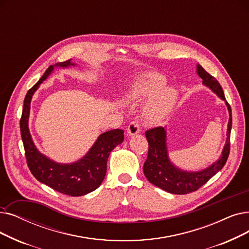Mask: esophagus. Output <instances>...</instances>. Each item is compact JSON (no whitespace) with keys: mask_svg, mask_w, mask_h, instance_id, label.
<instances>
[{"mask_svg":"<svg viewBox=\"0 0 249 249\" xmlns=\"http://www.w3.org/2000/svg\"><path fill=\"white\" fill-rule=\"evenodd\" d=\"M140 131V127H139V123L138 121H132L130 124L128 125L127 127V134L129 136H132V135H135L137 134L138 132Z\"/></svg>","mask_w":249,"mask_h":249,"instance_id":"1","label":"esophagus"}]
</instances>
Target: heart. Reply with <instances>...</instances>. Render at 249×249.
<instances>
[{"label": "heart", "mask_w": 249, "mask_h": 249, "mask_svg": "<svg viewBox=\"0 0 249 249\" xmlns=\"http://www.w3.org/2000/svg\"><path fill=\"white\" fill-rule=\"evenodd\" d=\"M165 84V77L160 74L149 73L137 79L128 92L129 98L135 102H143L155 95L145 111V121L148 124L163 121L174 106L175 90L170 88L163 89Z\"/></svg>", "instance_id": "heart-1"}]
</instances>
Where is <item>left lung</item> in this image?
I'll list each match as a JSON object with an SVG mask.
<instances>
[{
    "label": "left lung",
    "instance_id": "obj_1",
    "mask_svg": "<svg viewBox=\"0 0 249 249\" xmlns=\"http://www.w3.org/2000/svg\"><path fill=\"white\" fill-rule=\"evenodd\" d=\"M202 84L207 85L220 99L225 101L229 111V122L227 129V140L222 155L214 163L199 172L183 171L172 164L168 156L167 133L164 127H156L145 132L148 142L147 159L143 165V173L146 179L155 186L173 194H187L196 191L204 185L225 166L230 154V134L232 128L231 107L226 101L222 86L218 80L205 71L198 64L196 67Z\"/></svg>",
    "mask_w": 249,
    "mask_h": 249
}]
</instances>
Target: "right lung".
<instances>
[{"instance_id":"1","label":"right lung","mask_w":249,"mask_h":249,"mask_svg":"<svg viewBox=\"0 0 249 249\" xmlns=\"http://www.w3.org/2000/svg\"><path fill=\"white\" fill-rule=\"evenodd\" d=\"M75 66L70 60L55 64L46 70L42 77L27 91L20 119V132L30 172L39 182L53 190L70 196H85L98 188L107 173V161L111 151L124 140L121 129L107 131L99 136L94 144L82 159L71 164H59L40 154L36 147L29 132L28 118L32 95L39 84L48 78L53 67Z\"/></svg>"}]
</instances>
